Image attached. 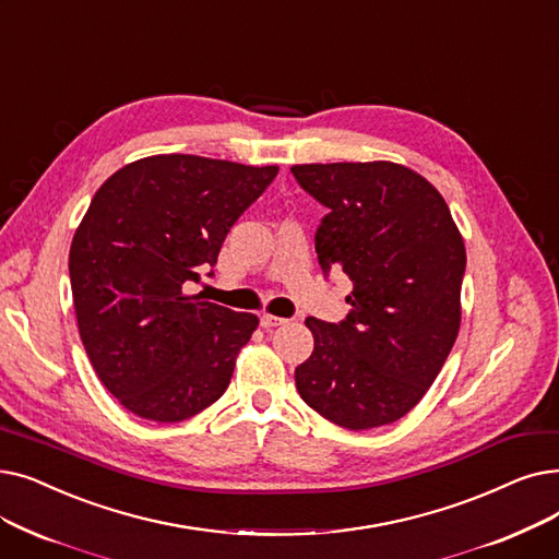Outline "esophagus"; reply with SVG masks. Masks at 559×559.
Here are the masks:
<instances>
[{"label": "esophagus", "instance_id": "1", "mask_svg": "<svg viewBox=\"0 0 559 559\" xmlns=\"http://www.w3.org/2000/svg\"><path fill=\"white\" fill-rule=\"evenodd\" d=\"M260 324H262L264 329H274V326H283V324H287V320H285V318H276V314H266V312H262V314H260Z\"/></svg>", "mask_w": 559, "mask_h": 559}]
</instances>
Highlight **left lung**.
I'll list each match as a JSON object with an SVG mask.
<instances>
[{
	"instance_id": "left-lung-1",
	"label": "left lung",
	"mask_w": 559,
	"mask_h": 559,
	"mask_svg": "<svg viewBox=\"0 0 559 559\" xmlns=\"http://www.w3.org/2000/svg\"><path fill=\"white\" fill-rule=\"evenodd\" d=\"M293 176L326 207L314 233L324 276L354 283L345 320H306L314 347L295 370L297 391L345 429L391 425L423 400L456 340L464 239L441 193L406 166L301 164Z\"/></svg>"
}]
</instances>
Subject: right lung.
Wrapping results in <instances>:
<instances>
[{
	"label": "right lung",
	"mask_w": 559,
	"mask_h": 559,
	"mask_svg": "<svg viewBox=\"0 0 559 559\" xmlns=\"http://www.w3.org/2000/svg\"><path fill=\"white\" fill-rule=\"evenodd\" d=\"M276 174L155 155L95 191L72 237L70 287L91 366L134 416L180 423L226 393L258 318L187 287L214 274L226 235Z\"/></svg>",
	"instance_id": "add662e5"
}]
</instances>
